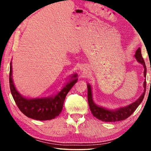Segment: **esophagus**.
I'll use <instances>...</instances> for the list:
<instances>
[{
	"mask_svg": "<svg viewBox=\"0 0 151 151\" xmlns=\"http://www.w3.org/2000/svg\"><path fill=\"white\" fill-rule=\"evenodd\" d=\"M86 75H87V73H86V71L85 70H83V73H82V75H83V76H85Z\"/></svg>",
	"mask_w": 151,
	"mask_h": 151,
	"instance_id": "34e87169",
	"label": "esophagus"
}]
</instances>
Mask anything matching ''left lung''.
Instances as JSON below:
<instances>
[{"label": "left lung", "mask_w": 151, "mask_h": 151, "mask_svg": "<svg viewBox=\"0 0 151 151\" xmlns=\"http://www.w3.org/2000/svg\"><path fill=\"white\" fill-rule=\"evenodd\" d=\"M134 57L136 58L138 62L142 64L143 66H144V76L146 77L147 67L146 65H145V60L142 57L140 48H139L137 50L136 54H135ZM146 85L147 82L146 81H145L144 85H143L144 86V93L140 96L139 99H137V101L134 102L133 103L129 104V105L127 106L122 107V108H119L116 110H108L106 109L103 108V107L97 106L96 104H94L93 101V96H92L91 85H87L88 102L92 114L96 119L104 122H116L123 121V120L127 119L128 117H129L133 113L135 110L137 109V107L139 106V104L141 103L143 99H144L145 92H146Z\"/></svg>", "instance_id": "left-lung-1"}]
</instances>
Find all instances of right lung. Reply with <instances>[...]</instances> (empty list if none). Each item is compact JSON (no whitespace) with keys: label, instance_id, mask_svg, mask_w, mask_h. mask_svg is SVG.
<instances>
[{"label":"right lung","instance_id":"obj_1","mask_svg":"<svg viewBox=\"0 0 151 151\" xmlns=\"http://www.w3.org/2000/svg\"><path fill=\"white\" fill-rule=\"evenodd\" d=\"M10 65V89L20 111L29 118L38 121H47L55 119L56 116L59 115L62 111L66 94L77 82V75H74L71 78H75V79L66 84L62 90L54 97L28 99L20 95L14 87L12 78V63H11Z\"/></svg>","mask_w":151,"mask_h":151}]
</instances>
